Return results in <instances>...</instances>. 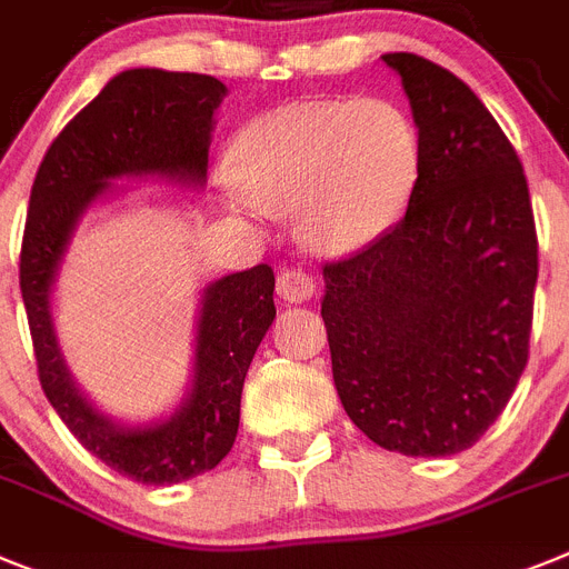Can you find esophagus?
Listing matches in <instances>:
<instances>
[{
	"label": "esophagus",
	"instance_id": "1",
	"mask_svg": "<svg viewBox=\"0 0 569 569\" xmlns=\"http://www.w3.org/2000/svg\"><path fill=\"white\" fill-rule=\"evenodd\" d=\"M276 290L284 302H305L313 296L317 290V279L310 273H305L302 267H288V270H281L279 281H276Z\"/></svg>",
	"mask_w": 569,
	"mask_h": 569
}]
</instances>
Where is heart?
Masks as SVG:
<instances>
[{
    "label": "heart",
    "instance_id": "b5f03b06",
    "mask_svg": "<svg viewBox=\"0 0 569 569\" xmlns=\"http://www.w3.org/2000/svg\"><path fill=\"white\" fill-rule=\"evenodd\" d=\"M227 198L238 212L296 210L319 250L345 252L386 236L423 174L415 120L382 97L308 100L267 111L232 140Z\"/></svg>",
    "mask_w": 569,
    "mask_h": 569
}]
</instances>
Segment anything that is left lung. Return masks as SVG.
<instances>
[{"label":"left lung","mask_w":569,"mask_h":569,"mask_svg":"<svg viewBox=\"0 0 569 569\" xmlns=\"http://www.w3.org/2000/svg\"><path fill=\"white\" fill-rule=\"evenodd\" d=\"M382 60L409 94L423 174L386 236L325 261L322 319L353 426L443 458L478 443L527 368L536 218L516 146L478 94L417 53Z\"/></svg>","instance_id":"left-lung-1"}]
</instances>
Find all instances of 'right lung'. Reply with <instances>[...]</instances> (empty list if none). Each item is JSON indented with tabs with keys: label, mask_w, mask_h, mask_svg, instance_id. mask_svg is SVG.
<instances>
[{
	"label": "right lung",
	"mask_w": 569,
	"mask_h": 569,
	"mask_svg": "<svg viewBox=\"0 0 569 569\" xmlns=\"http://www.w3.org/2000/svg\"><path fill=\"white\" fill-rule=\"evenodd\" d=\"M224 91L210 74L123 71L53 138L28 201L19 288L42 391L94 458L146 487L210 472L236 443L247 368L276 319L273 270L256 264L207 288L192 395L167 423L149 429L109 423L77 391L57 348L48 296L77 218L109 189V178L158 172L203 181L212 111Z\"/></svg>",
	"instance_id": "obj_1"
}]
</instances>
